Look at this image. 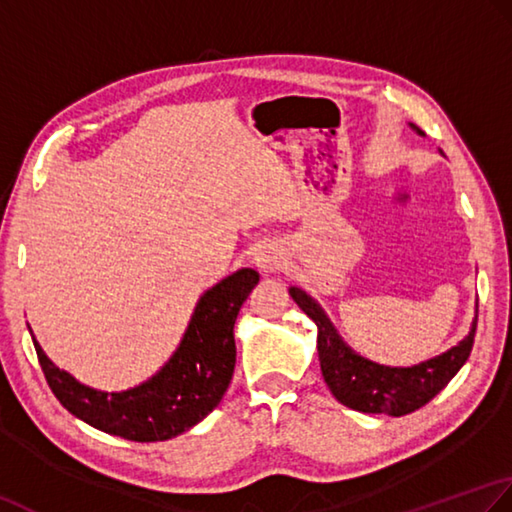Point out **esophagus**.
<instances>
[{"mask_svg": "<svg viewBox=\"0 0 512 512\" xmlns=\"http://www.w3.org/2000/svg\"><path fill=\"white\" fill-rule=\"evenodd\" d=\"M256 265H258L260 269H274V267H278L276 258L271 256V254H267V252H260V254L256 256Z\"/></svg>", "mask_w": 512, "mask_h": 512, "instance_id": "obj_1", "label": "esophagus"}]
</instances>
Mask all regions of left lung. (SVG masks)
Here are the masks:
<instances>
[{
  "label": "left lung",
  "mask_w": 512,
  "mask_h": 512,
  "mask_svg": "<svg viewBox=\"0 0 512 512\" xmlns=\"http://www.w3.org/2000/svg\"><path fill=\"white\" fill-rule=\"evenodd\" d=\"M289 294L296 300V305L316 322L320 369L322 375H325L327 387L336 395L338 402L353 411L387 413L393 417L413 413L415 409L433 400L451 382L453 375L462 369L466 358L471 356L477 316L473 320L471 333L457 347L448 349L433 360L415 364V367L393 369L356 356L340 340L336 329L331 327L325 311L305 291L291 287Z\"/></svg>",
  "instance_id": "8db88e82"
}]
</instances>
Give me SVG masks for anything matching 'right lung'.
<instances>
[{"label":"right lung","instance_id":"add662e5","mask_svg":"<svg viewBox=\"0 0 512 512\" xmlns=\"http://www.w3.org/2000/svg\"><path fill=\"white\" fill-rule=\"evenodd\" d=\"M258 278L256 269L245 267L207 289L165 367L121 393H103L77 382L57 369L33 338L50 391L79 420L123 440L163 442L181 435L223 400L236 364L234 322Z\"/></svg>","mask_w":512,"mask_h":512}]
</instances>
